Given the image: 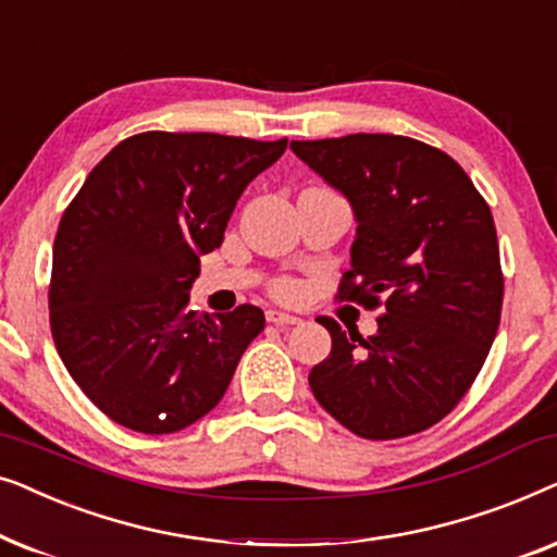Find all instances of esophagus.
<instances>
[{
  "mask_svg": "<svg viewBox=\"0 0 557 557\" xmlns=\"http://www.w3.org/2000/svg\"><path fill=\"white\" fill-rule=\"evenodd\" d=\"M265 319H269V322L276 324V326H294V324H301L299 317L288 314V311H281V309H269V311H265Z\"/></svg>",
  "mask_w": 557,
  "mask_h": 557,
  "instance_id": "1",
  "label": "esophagus"
}]
</instances>
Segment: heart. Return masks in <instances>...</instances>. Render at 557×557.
Segmentation results:
<instances>
[{
  "mask_svg": "<svg viewBox=\"0 0 557 557\" xmlns=\"http://www.w3.org/2000/svg\"><path fill=\"white\" fill-rule=\"evenodd\" d=\"M278 294L281 296H294L296 294V286L294 284H281L278 286Z\"/></svg>",
  "mask_w": 557,
  "mask_h": 557,
  "instance_id": "obj_1",
  "label": "heart"
}]
</instances>
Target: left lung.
<instances>
[{
  "label": "left lung",
  "mask_w": 557,
  "mask_h": 557,
  "mask_svg": "<svg viewBox=\"0 0 557 557\" xmlns=\"http://www.w3.org/2000/svg\"><path fill=\"white\" fill-rule=\"evenodd\" d=\"M292 149L352 208L342 299L377 307L383 296L370 339L319 317L332 352L311 368V393L362 438L425 431L463 398L497 337L505 281L490 205L451 157L408 136Z\"/></svg>",
  "instance_id": "obj_1"
}]
</instances>
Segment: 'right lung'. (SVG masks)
<instances>
[{"instance_id": "add662e5", "label": "right lung", "mask_w": 557, "mask_h": 557, "mask_svg": "<svg viewBox=\"0 0 557 557\" xmlns=\"http://www.w3.org/2000/svg\"><path fill=\"white\" fill-rule=\"evenodd\" d=\"M284 151L286 139L136 134L67 205L52 248V339L111 421L174 433L225 395L265 317L253 304L197 314L189 288L243 189Z\"/></svg>"}]
</instances>
